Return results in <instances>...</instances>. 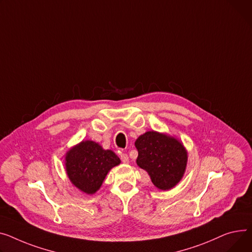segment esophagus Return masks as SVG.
Masks as SVG:
<instances>
[{
    "label": "esophagus",
    "instance_id": "esophagus-1",
    "mask_svg": "<svg viewBox=\"0 0 252 252\" xmlns=\"http://www.w3.org/2000/svg\"><path fill=\"white\" fill-rule=\"evenodd\" d=\"M121 159H122V161H123L124 163H128V160H129L126 153H122V154H121Z\"/></svg>",
    "mask_w": 252,
    "mask_h": 252
}]
</instances>
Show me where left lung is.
I'll return each instance as SVG.
<instances>
[{
    "instance_id": "8db88e82",
    "label": "left lung",
    "mask_w": 252,
    "mask_h": 252,
    "mask_svg": "<svg viewBox=\"0 0 252 252\" xmlns=\"http://www.w3.org/2000/svg\"><path fill=\"white\" fill-rule=\"evenodd\" d=\"M135 145L139 152L137 164L148 173L154 186L162 190L175 187L188 162V153L182 144L157 131H147Z\"/></svg>"
}]
</instances>
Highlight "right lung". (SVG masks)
Instances as JSON below:
<instances>
[{"label":"right lung","instance_id":"add662e5","mask_svg":"<svg viewBox=\"0 0 252 252\" xmlns=\"http://www.w3.org/2000/svg\"><path fill=\"white\" fill-rule=\"evenodd\" d=\"M121 163L111 150L92 141L82 142L65 156V169L72 183L83 192H96L112 167Z\"/></svg>","mask_w":252,"mask_h":252}]
</instances>
